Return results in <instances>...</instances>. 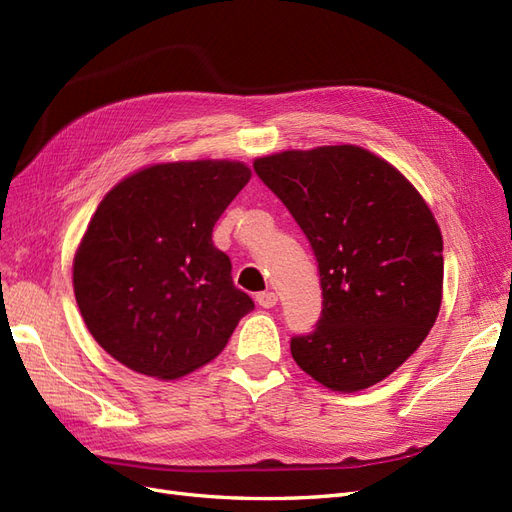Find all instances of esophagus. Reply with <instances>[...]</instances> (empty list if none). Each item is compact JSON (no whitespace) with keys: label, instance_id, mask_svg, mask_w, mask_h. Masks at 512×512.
Listing matches in <instances>:
<instances>
[{"label":"esophagus","instance_id":"34e87169","mask_svg":"<svg viewBox=\"0 0 512 512\" xmlns=\"http://www.w3.org/2000/svg\"><path fill=\"white\" fill-rule=\"evenodd\" d=\"M256 303L260 305V307H265V309H269V307H273L275 303H277V294L275 292H258L256 294Z\"/></svg>","mask_w":512,"mask_h":512}]
</instances>
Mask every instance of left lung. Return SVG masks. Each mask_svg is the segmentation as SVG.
Masks as SVG:
<instances>
[{"instance_id": "obj_1", "label": "left lung", "mask_w": 512, "mask_h": 512, "mask_svg": "<svg viewBox=\"0 0 512 512\" xmlns=\"http://www.w3.org/2000/svg\"><path fill=\"white\" fill-rule=\"evenodd\" d=\"M318 260L316 329L292 359L331 391L391 376L423 344L442 303V235L395 166L354 145L282 151L254 162Z\"/></svg>"}]
</instances>
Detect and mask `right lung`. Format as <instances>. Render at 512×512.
I'll return each instance as SVG.
<instances>
[{"mask_svg":"<svg viewBox=\"0 0 512 512\" xmlns=\"http://www.w3.org/2000/svg\"><path fill=\"white\" fill-rule=\"evenodd\" d=\"M252 170L230 160L153 164L119 181L76 250L72 282L96 342L138 374L175 380L213 361L254 301L211 241Z\"/></svg>","mask_w":512,"mask_h":512,"instance_id":"add662e5","label":"right lung"}]
</instances>
